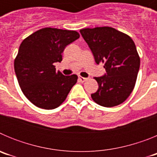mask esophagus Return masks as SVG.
Segmentation results:
<instances>
[{
  "instance_id": "obj_1",
  "label": "esophagus",
  "mask_w": 157,
  "mask_h": 157,
  "mask_svg": "<svg viewBox=\"0 0 157 157\" xmlns=\"http://www.w3.org/2000/svg\"><path fill=\"white\" fill-rule=\"evenodd\" d=\"M86 78H84V77H82V76H79V77H78V80H79L80 82H84L85 81H86Z\"/></svg>"
}]
</instances>
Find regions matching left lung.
I'll list each match as a JSON object with an SVG mask.
<instances>
[{
	"instance_id": "left-lung-1",
	"label": "left lung",
	"mask_w": 157,
	"mask_h": 157,
	"mask_svg": "<svg viewBox=\"0 0 157 157\" xmlns=\"http://www.w3.org/2000/svg\"><path fill=\"white\" fill-rule=\"evenodd\" d=\"M98 64L104 63L106 73L95 77L98 90L91 94L101 106L110 108L125 101L134 90L140 67L135 44L126 34L109 27L80 30Z\"/></svg>"
}]
</instances>
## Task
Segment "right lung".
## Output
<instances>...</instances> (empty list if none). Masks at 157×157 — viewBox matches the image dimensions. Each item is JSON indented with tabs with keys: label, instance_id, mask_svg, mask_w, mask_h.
Masks as SVG:
<instances>
[{
	"label": "right lung",
	"instance_id": "obj_1",
	"mask_svg": "<svg viewBox=\"0 0 157 157\" xmlns=\"http://www.w3.org/2000/svg\"><path fill=\"white\" fill-rule=\"evenodd\" d=\"M78 38L79 34L75 30L46 27L22 41L14 68L23 94L35 106L56 109L77 82L76 75H63L53 63L61 61L67 45Z\"/></svg>",
	"mask_w": 157,
	"mask_h": 157
}]
</instances>
